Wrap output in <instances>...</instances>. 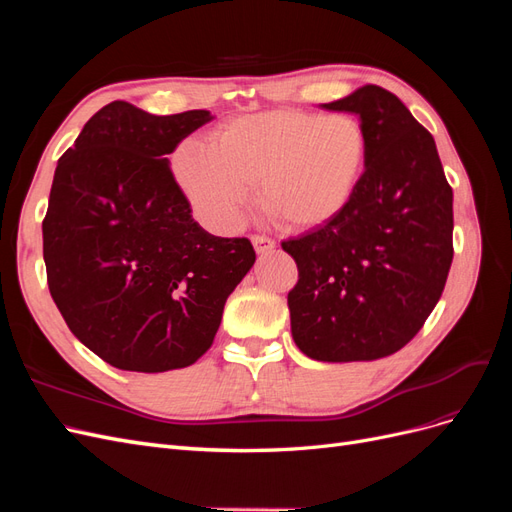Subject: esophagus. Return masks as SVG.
Returning a JSON list of instances; mask_svg holds the SVG:
<instances>
[{
    "label": "esophagus",
    "mask_w": 512,
    "mask_h": 512,
    "mask_svg": "<svg viewBox=\"0 0 512 512\" xmlns=\"http://www.w3.org/2000/svg\"><path fill=\"white\" fill-rule=\"evenodd\" d=\"M252 245H254V250L258 254H269V252L275 250V241L271 237H265V235H254Z\"/></svg>",
    "instance_id": "esophagus-1"
}]
</instances>
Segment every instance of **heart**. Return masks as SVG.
Returning a JSON list of instances; mask_svg holds the SVG:
<instances>
[{
    "label": "heart",
    "instance_id": "1",
    "mask_svg": "<svg viewBox=\"0 0 512 512\" xmlns=\"http://www.w3.org/2000/svg\"><path fill=\"white\" fill-rule=\"evenodd\" d=\"M367 162L363 123L348 113L265 111L226 121L213 143L173 156L181 194L207 226L235 230L260 181L262 203L290 228H316L352 203Z\"/></svg>",
    "mask_w": 512,
    "mask_h": 512
}]
</instances>
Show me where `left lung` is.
<instances>
[{"instance_id":"8db88e82","label":"left lung","mask_w":512,"mask_h":512,"mask_svg":"<svg viewBox=\"0 0 512 512\" xmlns=\"http://www.w3.org/2000/svg\"><path fill=\"white\" fill-rule=\"evenodd\" d=\"M354 113L367 162L335 220L282 247L294 344L314 361H376L404 348L440 301L453 262V190L433 136L391 91L365 85L322 104Z\"/></svg>"}]
</instances>
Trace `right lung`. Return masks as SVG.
I'll return each instance as SVG.
<instances>
[{"mask_svg": "<svg viewBox=\"0 0 512 512\" xmlns=\"http://www.w3.org/2000/svg\"><path fill=\"white\" fill-rule=\"evenodd\" d=\"M211 119L160 117L117 100L57 162L42 222L46 280L74 337L117 369L196 363L254 267L250 241L194 222L170 173L168 153Z\"/></svg>", "mask_w": 512, "mask_h": 512, "instance_id": "add662e5", "label": "right lung"}]
</instances>
